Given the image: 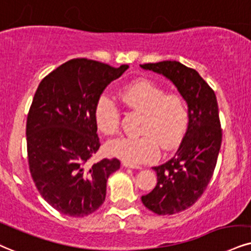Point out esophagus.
<instances>
[{"instance_id": "obj_1", "label": "esophagus", "mask_w": 251, "mask_h": 251, "mask_svg": "<svg viewBox=\"0 0 251 251\" xmlns=\"http://www.w3.org/2000/svg\"><path fill=\"white\" fill-rule=\"evenodd\" d=\"M123 166L125 168H128V169H136V170H141L142 168L141 166H136V165H132V164H129V163H123Z\"/></svg>"}]
</instances>
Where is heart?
Instances as JSON below:
<instances>
[{"instance_id": "obj_1", "label": "heart", "mask_w": 251, "mask_h": 251, "mask_svg": "<svg viewBox=\"0 0 251 251\" xmlns=\"http://www.w3.org/2000/svg\"><path fill=\"white\" fill-rule=\"evenodd\" d=\"M120 98L129 109L143 114V135L110 141L107 150L111 156L132 165L150 163L158 158L162 145L169 150L180 142L187 128L188 114L179 95L168 94L160 86L142 79L126 86ZM94 116L98 128L103 134L114 135L119 130L120 109L108 95H102L98 100Z\"/></svg>"}]
</instances>
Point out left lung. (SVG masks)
Returning <instances> with one entry per match:
<instances>
[{
	"instance_id": "left-lung-1",
	"label": "left lung",
	"mask_w": 251,
	"mask_h": 251,
	"mask_svg": "<svg viewBox=\"0 0 251 251\" xmlns=\"http://www.w3.org/2000/svg\"><path fill=\"white\" fill-rule=\"evenodd\" d=\"M141 67L169 79L187 104L186 134L171 159L153 166L157 185L142 197V202L150 211L171 215L193 205L214 172L222 141L218 101L200 74L179 61L166 60Z\"/></svg>"
}]
</instances>
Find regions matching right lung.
<instances>
[{
  "label": "right lung",
  "instance_id": "add662e5",
  "mask_svg": "<svg viewBox=\"0 0 251 251\" xmlns=\"http://www.w3.org/2000/svg\"><path fill=\"white\" fill-rule=\"evenodd\" d=\"M119 69L95 60L72 59L39 83L26 121L27 158L40 196L65 215L92 214L106 199L107 180L120 169L116 158L87 165L100 148L95 106L120 78Z\"/></svg>",
  "mask_w": 251,
  "mask_h": 251
}]
</instances>
